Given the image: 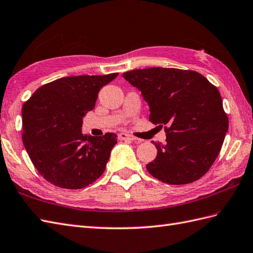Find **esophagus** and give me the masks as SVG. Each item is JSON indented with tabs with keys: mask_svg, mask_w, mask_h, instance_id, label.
<instances>
[{
	"mask_svg": "<svg viewBox=\"0 0 253 253\" xmlns=\"http://www.w3.org/2000/svg\"><path fill=\"white\" fill-rule=\"evenodd\" d=\"M119 139H120V140H125V141H132V140H134V138L132 137V135L128 134V133H126V132H121V133H119Z\"/></svg>",
	"mask_w": 253,
	"mask_h": 253,
	"instance_id": "34e87169",
	"label": "esophagus"
}]
</instances>
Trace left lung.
Masks as SVG:
<instances>
[{
  "label": "left lung",
  "mask_w": 253,
  "mask_h": 253,
  "mask_svg": "<svg viewBox=\"0 0 253 253\" xmlns=\"http://www.w3.org/2000/svg\"><path fill=\"white\" fill-rule=\"evenodd\" d=\"M150 106L148 119L167 134L155 143L157 156L146 165L163 183L196 182L210 170L221 150L229 119L218 88L194 70L151 67L123 74Z\"/></svg>",
  "instance_id": "obj_1"
}]
</instances>
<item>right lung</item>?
Wrapping results in <instances>:
<instances>
[{"mask_svg": "<svg viewBox=\"0 0 253 253\" xmlns=\"http://www.w3.org/2000/svg\"><path fill=\"white\" fill-rule=\"evenodd\" d=\"M118 73L65 77L43 84L22 106V141L41 175L64 189H82L106 170L118 135L88 137L82 119Z\"/></svg>", "mask_w": 253, "mask_h": 253, "instance_id": "obj_1", "label": "right lung"}]
</instances>
